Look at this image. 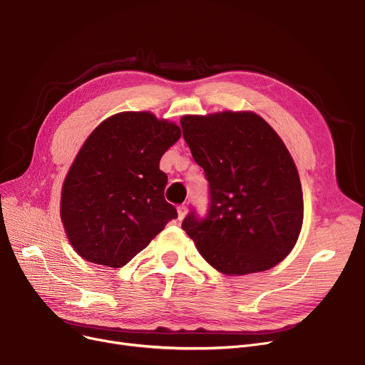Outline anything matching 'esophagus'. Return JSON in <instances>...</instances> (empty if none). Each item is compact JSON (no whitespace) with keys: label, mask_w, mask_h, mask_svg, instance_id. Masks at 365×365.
<instances>
[{"label":"esophagus","mask_w":365,"mask_h":365,"mask_svg":"<svg viewBox=\"0 0 365 365\" xmlns=\"http://www.w3.org/2000/svg\"><path fill=\"white\" fill-rule=\"evenodd\" d=\"M187 213V204H182L178 207V215H179V220H183L185 216Z\"/></svg>","instance_id":"1"}]
</instances>
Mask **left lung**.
Masks as SVG:
<instances>
[{
	"instance_id": "1",
	"label": "left lung",
	"mask_w": 365,
	"mask_h": 365,
	"mask_svg": "<svg viewBox=\"0 0 365 365\" xmlns=\"http://www.w3.org/2000/svg\"><path fill=\"white\" fill-rule=\"evenodd\" d=\"M180 125L210 194L207 216L190 212L183 231L222 274L271 269L293 250L303 223L302 185L289 149L255 112L185 115Z\"/></svg>"
}]
</instances>
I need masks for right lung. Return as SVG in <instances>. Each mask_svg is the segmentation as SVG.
<instances>
[{"label": "right lung", "mask_w": 365, "mask_h": 365, "mask_svg": "<svg viewBox=\"0 0 365 365\" xmlns=\"http://www.w3.org/2000/svg\"><path fill=\"white\" fill-rule=\"evenodd\" d=\"M150 112L112 115L87 138L62 187L61 217L83 259L121 267L178 217L164 198V152L180 138Z\"/></svg>", "instance_id": "obj_1"}]
</instances>
